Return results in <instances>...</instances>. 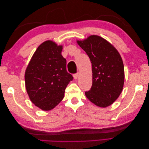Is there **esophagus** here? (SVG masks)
<instances>
[{
  "mask_svg": "<svg viewBox=\"0 0 149 149\" xmlns=\"http://www.w3.org/2000/svg\"><path fill=\"white\" fill-rule=\"evenodd\" d=\"M78 76H79V74H78V73L74 74H73L74 79H78Z\"/></svg>",
  "mask_w": 149,
  "mask_h": 149,
  "instance_id": "34e87169",
  "label": "esophagus"
}]
</instances>
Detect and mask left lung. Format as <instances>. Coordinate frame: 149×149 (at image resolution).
Wrapping results in <instances>:
<instances>
[{"label": "left lung", "instance_id": "8db88e82", "mask_svg": "<svg viewBox=\"0 0 149 149\" xmlns=\"http://www.w3.org/2000/svg\"><path fill=\"white\" fill-rule=\"evenodd\" d=\"M77 43L86 53L92 65L93 84L85 92L86 96L97 106H109L119 97L124 86V68L119 53L97 35L77 40Z\"/></svg>", "mask_w": 149, "mask_h": 149}]
</instances>
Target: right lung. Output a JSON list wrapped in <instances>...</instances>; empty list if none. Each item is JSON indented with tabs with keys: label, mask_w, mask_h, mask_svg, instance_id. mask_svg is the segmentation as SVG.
<instances>
[{
	"label": "right lung",
	"mask_w": 149,
	"mask_h": 149,
	"mask_svg": "<svg viewBox=\"0 0 149 149\" xmlns=\"http://www.w3.org/2000/svg\"><path fill=\"white\" fill-rule=\"evenodd\" d=\"M62 49V45L52 40L44 42L25 70V88L30 100L43 111L52 110L62 101L67 85L73 79L66 71Z\"/></svg>",
	"instance_id": "obj_1"
}]
</instances>
